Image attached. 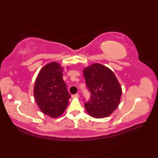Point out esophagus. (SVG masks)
I'll return each mask as SVG.
<instances>
[{
	"label": "esophagus",
	"instance_id": "obj_1",
	"mask_svg": "<svg viewBox=\"0 0 158 158\" xmlns=\"http://www.w3.org/2000/svg\"><path fill=\"white\" fill-rule=\"evenodd\" d=\"M72 98H79V95L78 94H73L72 95Z\"/></svg>",
	"mask_w": 158,
	"mask_h": 158
}]
</instances>
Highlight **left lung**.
<instances>
[{
	"instance_id": "1",
	"label": "left lung",
	"mask_w": 158,
	"mask_h": 158,
	"mask_svg": "<svg viewBox=\"0 0 158 158\" xmlns=\"http://www.w3.org/2000/svg\"><path fill=\"white\" fill-rule=\"evenodd\" d=\"M90 98L84 102L85 109L94 118L110 115L119 105L122 88L115 74L100 64H94L83 70Z\"/></svg>"
}]
</instances>
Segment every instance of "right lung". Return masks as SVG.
<instances>
[{"label":"right lung","instance_id":"1","mask_svg":"<svg viewBox=\"0 0 158 158\" xmlns=\"http://www.w3.org/2000/svg\"><path fill=\"white\" fill-rule=\"evenodd\" d=\"M34 95L40 110L45 115L55 118L64 112L70 95L58 63H49L41 70L35 81Z\"/></svg>","mask_w":158,"mask_h":158}]
</instances>
